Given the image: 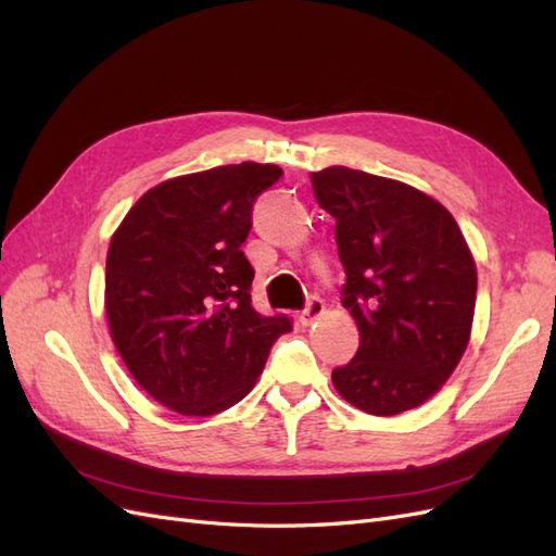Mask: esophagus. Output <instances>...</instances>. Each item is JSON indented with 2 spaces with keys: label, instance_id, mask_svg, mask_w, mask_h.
<instances>
[{
  "label": "esophagus",
  "instance_id": "obj_1",
  "mask_svg": "<svg viewBox=\"0 0 556 556\" xmlns=\"http://www.w3.org/2000/svg\"><path fill=\"white\" fill-rule=\"evenodd\" d=\"M324 312H326V303H324V300H321V298H312L309 303H307V307H305L303 312H300L298 319H300V324H303V326H312L316 319H319V316H321Z\"/></svg>",
  "mask_w": 556,
  "mask_h": 556
}]
</instances>
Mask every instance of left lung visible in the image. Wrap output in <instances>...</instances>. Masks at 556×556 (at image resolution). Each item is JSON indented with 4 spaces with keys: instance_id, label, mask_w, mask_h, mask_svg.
<instances>
[{
    "instance_id": "8db88e82",
    "label": "left lung",
    "mask_w": 556,
    "mask_h": 556,
    "mask_svg": "<svg viewBox=\"0 0 556 556\" xmlns=\"http://www.w3.org/2000/svg\"><path fill=\"white\" fill-rule=\"evenodd\" d=\"M312 188L336 218L342 305L361 336L332 384L375 417L419 407L470 340L478 269L464 235L438 200L401 181L332 165L312 172Z\"/></svg>"
}]
</instances>
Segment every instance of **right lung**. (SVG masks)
Segmentation results:
<instances>
[{
  "label": "right lung",
  "instance_id": "obj_1",
  "mask_svg": "<svg viewBox=\"0 0 556 556\" xmlns=\"http://www.w3.org/2000/svg\"><path fill=\"white\" fill-rule=\"evenodd\" d=\"M281 174L240 163L163 181L111 237V338L139 387L179 415L210 417L240 403L293 328L287 314L253 309L242 251L253 202Z\"/></svg>",
  "mask_w": 556,
  "mask_h": 556
}]
</instances>
